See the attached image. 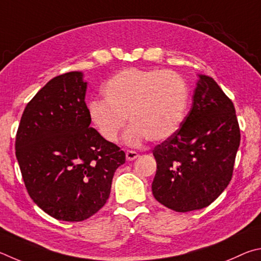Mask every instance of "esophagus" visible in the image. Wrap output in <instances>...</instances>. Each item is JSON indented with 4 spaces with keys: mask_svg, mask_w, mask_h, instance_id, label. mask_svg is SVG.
<instances>
[{
    "mask_svg": "<svg viewBox=\"0 0 261 261\" xmlns=\"http://www.w3.org/2000/svg\"><path fill=\"white\" fill-rule=\"evenodd\" d=\"M139 157V153L134 151V150H127L126 151V158L127 161H134V159H136Z\"/></svg>",
    "mask_w": 261,
    "mask_h": 261,
    "instance_id": "obj_1",
    "label": "esophagus"
}]
</instances>
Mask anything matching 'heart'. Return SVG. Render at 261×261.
Here are the masks:
<instances>
[{
    "instance_id": "b5f03b06",
    "label": "heart",
    "mask_w": 261,
    "mask_h": 261,
    "mask_svg": "<svg viewBox=\"0 0 261 261\" xmlns=\"http://www.w3.org/2000/svg\"><path fill=\"white\" fill-rule=\"evenodd\" d=\"M103 99L88 104L89 118L108 142H116L132 123L125 141L136 145L148 139L161 142L179 129L188 107V87L173 71L128 67L118 72L102 88Z\"/></svg>"
}]
</instances>
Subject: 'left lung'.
Here are the masks:
<instances>
[{"instance_id": "obj_1", "label": "left lung", "mask_w": 261, "mask_h": 261, "mask_svg": "<svg viewBox=\"0 0 261 261\" xmlns=\"http://www.w3.org/2000/svg\"><path fill=\"white\" fill-rule=\"evenodd\" d=\"M179 129L152 150V194L175 212L208 206L232 176L241 132L235 107L211 76L199 75Z\"/></svg>"}]
</instances>
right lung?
<instances>
[{"label": "right lung", "instance_id": "add662e5", "mask_svg": "<svg viewBox=\"0 0 261 261\" xmlns=\"http://www.w3.org/2000/svg\"><path fill=\"white\" fill-rule=\"evenodd\" d=\"M81 72L55 76L27 103L16 157L27 193L45 213L82 221L104 206L126 154L90 127Z\"/></svg>", "mask_w": 261, "mask_h": 261}]
</instances>
